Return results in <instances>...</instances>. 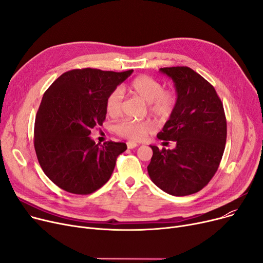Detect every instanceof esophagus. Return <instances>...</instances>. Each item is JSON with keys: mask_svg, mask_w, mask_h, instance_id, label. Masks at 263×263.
Listing matches in <instances>:
<instances>
[{"mask_svg": "<svg viewBox=\"0 0 263 263\" xmlns=\"http://www.w3.org/2000/svg\"><path fill=\"white\" fill-rule=\"evenodd\" d=\"M139 145H137V143H135V142H128L127 143V147H128V149H133V148H135V147H137Z\"/></svg>", "mask_w": 263, "mask_h": 263, "instance_id": "34e87169", "label": "esophagus"}]
</instances>
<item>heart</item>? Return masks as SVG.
Masks as SVG:
<instances>
[{
	"label": "heart",
	"mask_w": 263,
	"mask_h": 263,
	"mask_svg": "<svg viewBox=\"0 0 263 263\" xmlns=\"http://www.w3.org/2000/svg\"><path fill=\"white\" fill-rule=\"evenodd\" d=\"M129 92L147 102V109L150 115L158 119L170 118L178 103V95L175 89H164L162 83L149 76H139L129 84ZM123 106V91L120 87L115 88L107 96L105 108L109 116H118ZM115 132L126 139L141 141L153 132L154 124L149 120L137 121L124 119L115 126Z\"/></svg>",
	"instance_id": "b5f03b06"
}]
</instances>
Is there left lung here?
I'll list each match as a JSON object with an SVG mask.
<instances>
[{
  "label": "left lung",
  "instance_id": "8db88e82",
  "mask_svg": "<svg viewBox=\"0 0 263 263\" xmlns=\"http://www.w3.org/2000/svg\"><path fill=\"white\" fill-rule=\"evenodd\" d=\"M160 71L175 83L178 103L158 139L174 142V149H153L148 174L167 194L186 196L210 182L222 160L227 122L224 106L214 87L186 66L165 67Z\"/></svg>",
  "mask_w": 263,
  "mask_h": 263
}]
</instances>
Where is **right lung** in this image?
<instances>
[{"label": "right lung", "instance_id": "obj_1", "mask_svg": "<svg viewBox=\"0 0 263 263\" xmlns=\"http://www.w3.org/2000/svg\"><path fill=\"white\" fill-rule=\"evenodd\" d=\"M132 72L73 69L46 90L35 119L34 147L44 173L62 190L87 195L108 181L127 145L96 144L88 135L105 120L107 96Z\"/></svg>", "mask_w": 263, "mask_h": 263}]
</instances>
